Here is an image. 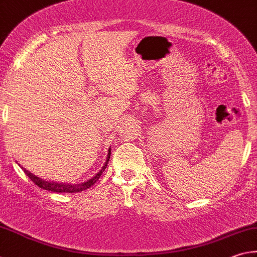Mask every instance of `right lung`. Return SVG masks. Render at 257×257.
Listing matches in <instances>:
<instances>
[{
  "mask_svg": "<svg viewBox=\"0 0 257 257\" xmlns=\"http://www.w3.org/2000/svg\"><path fill=\"white\" fill-rule=\"evenodd\" d=\"M109 157H110V149H109V151H108L107 160H106L104 167L100 169V171L97 174H96V176L93 179H90V180H88V181L85 182V183H81V185H74V186H72V185H64V183H56V182L45 181V180H42V179H40V178L33 176L31 172H29L28 170H26V169L22 168V170L24 171V173H26L29 178L31 179V181L33 183H36L38 187L45 189V190L53 191V192H79V191H83V190H86V189L90 188L96 181L98 180L99 177L101 176V173L104 172L106 167H107L108 161H109Z\"/></svg>",
  "mask_w": 257,
  "mask_h": 257,
  "instance_id": "obj_1",
  "label": "right lung"
}]
</instances>
